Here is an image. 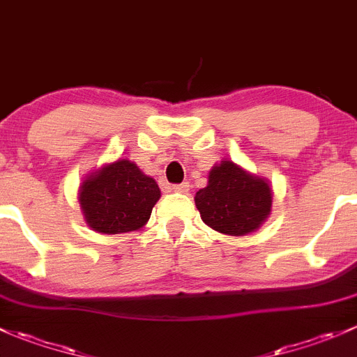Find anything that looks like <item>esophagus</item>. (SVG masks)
<instances>
[{
    "mask_svg": "<svg viewBox=\"0 0 357 357\" xmlns=\"http://www.w3.org/2000/svg\"><path fill=\"white\" fill-rule=\"evenodd\" d=\"M172 190H174L176 193H188L190 185H188V183H181V185H174V186H172Z\"/></svg>",
    "mask_w": 357,
    "mask_h": 357,
    "instance_id": "obj_1",
    "label": "esophagus"
}]
</instances>
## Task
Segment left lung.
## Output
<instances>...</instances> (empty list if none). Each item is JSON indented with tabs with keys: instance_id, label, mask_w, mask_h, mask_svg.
<instances>
[{
	"instance_id": "1",
	"label": "left lung",
	"mask_w": 357,
	"mask_h": 357,
	"mask_svg": "<svg viewBox=\"0 0 357 357\" xmlns=\"http://www.w3.org/2000/svg\"><path fill=\"white\" fill-rule=\"evenodd\" d=\"M195 205L208 228L222 235L245 236L261 228L271 214L273 190L266 178L225 158L208 171L207 186L197 192Z\"/></svg>"
}]
</instances>
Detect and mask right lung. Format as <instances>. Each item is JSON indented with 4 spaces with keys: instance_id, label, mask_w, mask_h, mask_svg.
<instances>
[{
    "instance_id": "obj_1",
    "label": "right lung",
    "mask_w": 357,
    "mask_h": 357,
    "mask_svg": "<svg viewBox=\"0 0 357 357\" xmlns=\"http://www.w3.org/2000/svg\"><path fill=\"white\" fill-rule=\"evenodd\" d=\"M77 199L93 231L121 235L138 231L149 222L160 188L135 162L117 158L82 179Z\"/></svg>"
}]
</instances>
